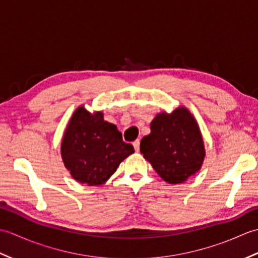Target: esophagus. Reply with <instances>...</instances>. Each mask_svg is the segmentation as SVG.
Returning a JSON list of instances; mask_svg holds the SVG:
<instances>
[{"mask_svg":"<svg viewBox=\"0 0 258 258\" xmlns=\"http://www.w3.org/2000/svg\"><path fill=\"white\" fill-rule=\"evenodd\" d=\"M140 144H141V141L140 140H136L135 142H133V146L136 152H140Z\"/></svg>","mask_w":258,"mask_h":258,"instance_id":"obj_1","label":"esophagus"}]
</instances>
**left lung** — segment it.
Returning a JSON list of instances; mask_svg holds the SVG:
<instances>
[{"label": "left lung", "mask_w": 258, "mask_h": 258, "mask_svg": "<svg viewBox=\"0 0 258 258\" xmlns=\"http://www.w3.org/2000/svg\"><path fill=\"white\" fill-rule=\"evenodd\" d=\"M141 153L168 184H179L200 171L206 155L199 123L185 106L161 112L151 133L141 141Z\"/></svg>", "instance_id": "left-lung-1"}]
</instances>
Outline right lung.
I'll list each match as a JSON object with an SVG mask.
<instances>
[{
	"mask_svg": "<svg viewBox=\"0 0 258 258\" xmlns=\"http://www.w3.org/2000/svg\"><path fill=\"white\" fill-rule=\"evenodd\" d=\"M133 153L116 125L104 120L101 111L91 113L84 105L74 111L61 143L64 166L75 180L89 186L105 184Z\"/></svg>",
	"mask_w": 258,
	"mask_h": 258,
	"instance_id": "obj_1",
	"label": "right lung"
}]
</instances>
